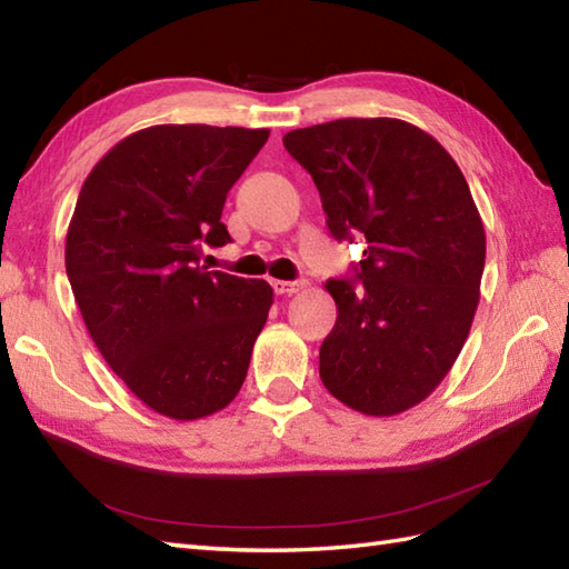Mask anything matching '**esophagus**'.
Segmentation results:
<instances>
[{
  "instance_id": "1",
  "label": "esophagus",
  "mask_w": 569,
  "mask_h": 569,
  "mask_svg": "<svg viewBox=\"0 0 569 569\" xmlns=\"http://www.w3.org/2000/svg\"><path fill=\"white\" fill-rule=\"evenodd\" d=\"M273 291L278 296H293V293H300L306 288V281H278V278H273L271 281Z\"/></svg>"
}]
</instances>
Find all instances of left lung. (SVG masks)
Segmentation results:
<instances>
[{"label":"left lung","instance_id":"8db88e82","mask_svg":"<svg viewBox=\"0 0 569 569\" xmlns=\"http://www.w3.org/2000/svg\"><path fill=\"white\" fill-rule=\"evenodd\" d=\"M312 176L335 239H367L357 287L330 278L337 322L320 379L365 416H398L435 391L479 306L487 234L467 180L403 119H335L283 137Z\"/></svg>","mask_w":569,"mask_h":569}]
</instances>
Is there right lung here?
<instances>
[{"label": "right lung", "instance_id": "right-lung-1", "mask_svg": "<svg viewBox=\"0 0 569 569\" xmlns=\"http://www.w3.org/2000/svg\"><path fill=\"white\" fill-rule=\"evenodd\" d=\"M269 129L159 124L134 131L84 178L66 271L84 328L127 389L173 420L212 416L247 379L273 288L200 266L232 241L227 192Z\"/></svg>", "mask_w": 569, "mask_h": 569}]
</instances>
